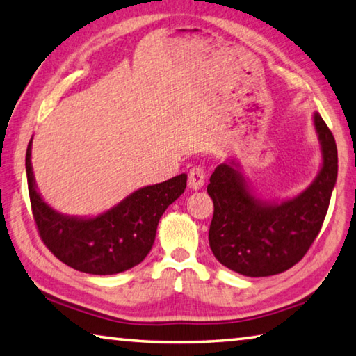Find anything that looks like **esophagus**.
I'll list each match as a JSON object with an SVG mask.
<instances>
[{
    "label": "esophagus",
    "instance_id": "34e87169",
    "mask_svg": "<svg viewBox=\"0 0 356 356\" xmlns=\"http://www.w3.org/2000/svg\"><path fill=\"white\" fill-rule=\"evenodd\" d=\"M204 182H206V172H204L202 168L195 166L191 168L188 172V186L191 190H200L202 188Z\"/></svg>",
    "mask_w": 356,
    "mask_h": 356
}]
</instances>
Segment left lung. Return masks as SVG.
Returning <instances> with one entry per match:
<instances>
[{"mask_svg":"<svg viewBox=\"0 0 356 356\" xmlns=\"http://www.w3.org/2000/svg\"><path fill=\"white\" fill-rule=\"evenodd\" d=\"M322 166L309 186L282 201H265L245 179L237 160L215 168L207 193L213 201L209 245L225 267L259 278L300 262L321 232L337 179V149L330 129L314 113Z\"/></svg>","mask_w":356,"mask_h":356,"instance_id":"1","label":"left lung"}]
</instances>
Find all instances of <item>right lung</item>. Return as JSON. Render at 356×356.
<instances>
[{"mask_svg": "<svg viewBox=\"0 0 356 356\" xmlns=\"http://www.w3.org/2000/svg\"><path fill=\"white\" fill-rule=\"evenodd\" d=\"M26 150L31 209L40 238L59 261L89 275H116L144 261L155 242L161 215L186 188V174L136 190L106 212L70 216L48 206L38 191Z\"/></svg>", "mask_w": 356, "mask_h": 356, "instance_id": "right-lung-1", "label": "right lung"}]
</instances>
